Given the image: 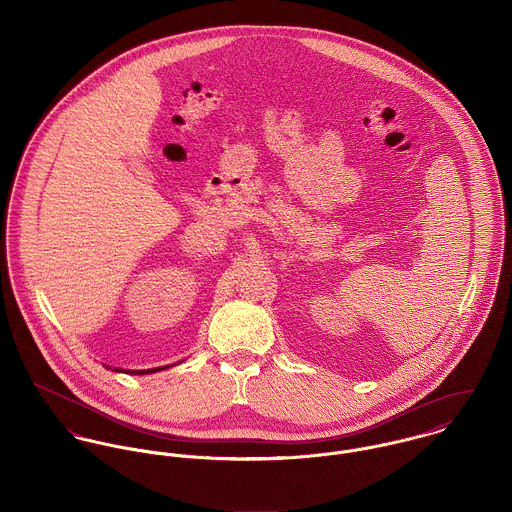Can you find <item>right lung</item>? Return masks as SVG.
Masks as SVG:
<instances>
[{"mask_svg": "<svg viewBox=\"0 0 512 512\" xmlns=\"http://www.w3.org/2000/svg\"><path fill=\"white\" fill-rule=\"evenodd\" d=\"M159 368H149V370H134V374H147V372H155Z\"/></svg>", "mask_w": 512, "mask_h": 512, "instance_id": "right-lung-1", "label": "right lung"}]
</instances>
